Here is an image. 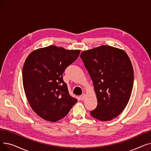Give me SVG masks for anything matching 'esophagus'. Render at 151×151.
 I'll list each match as a JSON object with an SVG mask.
<instances>
[{
    "label": "esophagus",
    "instance_id": "34e87169",
    "mask_svg": "<svg viewBox=\"0 0 151 151\" xmlns=\"http://www.w3.org/2000/svg\"><path fill=\"white\" fill-rule=\"evenodd\" d=\"M85 96H86V95H85L84 93L82 94V95H81V96H80L81 100H84V99H85Z\"/></svg>",
    "mask_w": 151,
    "mask_h": 151
}]
</instances>
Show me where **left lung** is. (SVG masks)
<instances>
[{
	"mask_svg": "<svg viewBox=\"0 0 151 151\" xmlns=\"http://www.w3.org/2000/svg\"><path fill=\"white\" fill-rule=\"evenodd\" d=\"M81 58L92 79L97 106L90 112L101 121L119 115L127 105L133 86V69L125 51L103 45L81 52Z\"/></svg>",
	"mask_w": 151,
	"mask_h": 151,
	"instance_id": "1",
	"label": "left lung"
}]
</instances>
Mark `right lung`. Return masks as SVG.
Listing matches in <instances>:
<instances>
[{
  "label": "right lung",
  "mask_w": 151,
  "mask_h": 151,
  "mask_svg": "<svg viewBox=\"0 0 151 151\" xmlns=\"http://www.w3.org/2000/svg\"><path fill=\"white\" fill-rule=\"evenodd\" d=\"M80 52L50 46L32 52L27 58L22 71L24 89L31 108L43 119H61L78 101L70 96L63 73Z\"/></svg>",
  "instance_id": "1"
}]
</instances>
